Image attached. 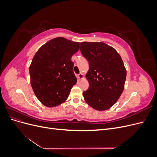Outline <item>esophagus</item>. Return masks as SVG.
Instances as JSON below:
<instances>
[{"label": "esophagus", "instance_id": "34e87169", "mask_svg": "<svg viewBox=\"0 0 157 157\" xmlns=\"http://www.w3.org/2000/svg\"><path fill=\"white\" fill-rule=\"evenodd\" d=\"M83 77H84V76H83V74L82 73H79L78 75V78H79V79H82V78H83Z\"/></svg>", "mask_w": 157, "mask_h": 157}]
</instances>
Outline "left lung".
I'll list each match as a JSON object with an SVG mask.
<instances>
[{
  "mask_svg": "<svg viewBox=\"0 0 157 157\" xmlns=\"http://www.w3.org/2000/svg\"><path fill=\"white\" fill-rule=\"evenodd\" d=\"M80 52L89 63L86 76L89 88L83 92L84 98L96 110H106L117 101L124 90L126 71L121 57L103 42H81Z\"/></svg>",
  "mask_w": 157,
  "mask_h": 157,
  "instance_id": "1",
  "label": "left lung"
}]
</instances>
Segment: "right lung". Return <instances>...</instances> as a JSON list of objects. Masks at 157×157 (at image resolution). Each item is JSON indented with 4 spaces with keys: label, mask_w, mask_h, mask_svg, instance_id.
I'll use <instances>...</instances> for the list:
<instances>
[{
    "label": "right lung",
    "mask_w": 157,
    "mask_h": 157,
    "mask_svg": "<svg viewBox=\"0 0 157 157\" xmlns=\"http://www.w3.org/2000/svg\"><path fill=\"white\" fill-rule=\"evenodd\" d=\"M79 48V42L58 37L40 47L33 57L29 67L31 84L45 106L52 107L64 102L77 84L71 57Z\"/></svg>",
    "instance_id": "right-lung-1"
}]
</instances>
